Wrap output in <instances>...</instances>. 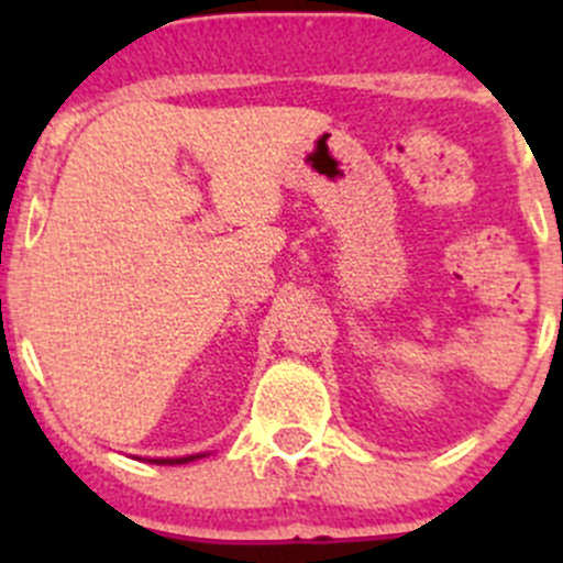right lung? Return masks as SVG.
<instances>
[{
  "label": "right lung",
  "instance_id": "right-lung-1",
  "mask_svg": "<svg viewBox=\"0 0 563 563\" xmlns=\"http://www.w3.org/2000/svg\"><path fill=\"white\" fill-rule=\"evenodd\" d=\"M201 455H190V457H161V460H152V463L157 465H179V463H190V460H196Z\"/></svg>",
  "mask_w": 563,
  "mask_h": 563
}]
</instances>
